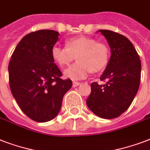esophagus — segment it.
<instances>
[{"label": "esophagus", "mask_w": 150, "mask_h": 150, "mask_svg": "<svg viewBox=\"0 0 150 150\" xmlns=\"http://www.w3.org/2000/svg\"><path fill=\"white\" fill-rule=\"evenodd\" d=\"M79 85H80V82H73L72 86H73V87H76V86H79Z\"/></svg>", "instance_id": "obj_1"}]
</instances>
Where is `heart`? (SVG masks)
Masks as SVG:
<instances>
[{
	"mask_svg": "<svg viewBox=\"0 0 150 150\" xmlns=\"http://www.w3.org/2000/svg\"><path fill=\"white\" fill-rule=\"evenodd\" d=\"M66 47L54 46L52 48V57L54 61L61 67L68 65L77 58V62L64 71L66 78L72 80L84 79L93 71H99L107 65L109 51L107 46L97 43L94 39L79 36L68 40Z\"/></svg>",
	"mask_w": 150,
	"mask_h": 150,
	"instance_id": "b5f03b06",
	"label": "heart"
}]
</instances>
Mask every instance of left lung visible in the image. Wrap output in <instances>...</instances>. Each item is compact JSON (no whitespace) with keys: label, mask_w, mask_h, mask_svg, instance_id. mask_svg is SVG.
Wrapping results in <instances>:
<instances>
[{"label":"left lung","mask_w":150,"mask_h":150,"mask_svg":"<svg viewBox=\"0 0 150 150\" xmlns=\"http://www.w3.org/2000/svg\"><path fill=\"white\" fill-rule=\"evenodd\" d=\"M110 48V58L100 76L103 85L91 84L86 104L96 116L117 117L130 107L137 93L141 79V61L131 41L115 32L100 29Z\"/></svg>","instance_id":"obj_1"}]
</instances>
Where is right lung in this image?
<instances>
[{"label":"right lung","mask_w":150,"mask_h":150,"mask_svg":"<svg viewBox=\"0 0 150 150\" xmlns=\"http://www.w3.org/2000/svg\"><path fill=\"white\" fill-rule=\"evenodd\" d=\"M59 33L42 29L27 34L14 50L8 65L10 89L22 112L37 122L58 114L64 94L72 86L52 57Z\"/></svg>","instance_id":"right-lung-1"}]
</instances>
